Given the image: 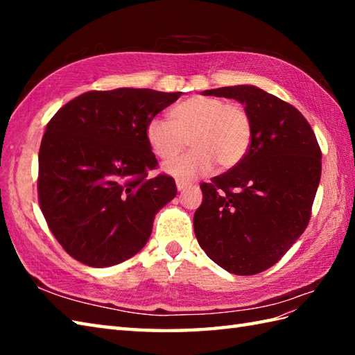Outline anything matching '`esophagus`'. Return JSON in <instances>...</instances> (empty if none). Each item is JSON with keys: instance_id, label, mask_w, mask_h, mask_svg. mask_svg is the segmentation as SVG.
<instances>
[{"instance_id": "34e87169", "label": "esophagus", "mask_w": 355, "mask_h": 355, "mask_svg": "<svg viewBox=\"0 0 355 355\" xmlns=\"http://www.w3.org/2000/svg\"><path fill=\"white\" fill-rule=\"evenodd\" d=\"M187 186H189V183H184V182H177V189L178 191H184V189H187Z\"/></svg>"}]
</instances>
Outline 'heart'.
Masks as SVG:
<instances>
[{
    "instance_id": "obj_1",
    "label": "heart",
    "mask_w": 355,
    "mask_h": 355,
    "mask_svg": "<svg viewBox=\"0 0 355 355\" xmlns=\"http://www.w3.org/2000/svg\"><path fill=\"white\" fill-rule=\"evenodd\" d=\"M172 120L154 116L145 135L150 150L169 160L187 146L192 150L164 164V171L178 180H192L216 164L220 171L235 168L252 145L253 125L248 111L239 103L212 96H192L173 107Z\"/></svg>"
}]
</instances>
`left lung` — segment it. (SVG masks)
I'll list each match as a JSON object with an SVG mask.
<instances>
[{
	"instance_id": "obj_1",
	"label": "left lung",
	"mask_w": 355,
	"mask_h": 355,
	"mask_svg": "<svg viewBox=\"0 0 355 355\" xmlns=\"http://www.w3.org/2000/svg\"><path fill=\"white\" fill-rule=\"evenodd\" d=\"M245 105L253 137L244 160L201 183L193 230L202 250L238 276L273 267L302 235L322 173V150L302 112L252 85L202 92Z\"/></svg>"
}]
</instances>
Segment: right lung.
<instances>
[{
	"label": "right lung",
	"instance_id": "obj_1",
	"mask_svg": "<svg viewBox=\"0 0 355 355\" xmlns=\"http://www.w3.org/2000/svg\"><path fill=\"white\" fill-rule=\"evenodd\" d=\"M182 93L146 88L87 92L65 103L45 128L37 201L53 236L89 267L130 259L148 243L155 214L177 195L145 130Z\"/></svg>",
	"mask_w": 355,
	"mask_h": 355
}]
</instances>
